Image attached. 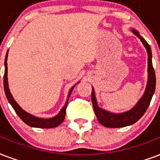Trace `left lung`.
Wrapping results in <instances>:
<instances>
[{
    "label": "left lung",
    "mask_w": 160,
    "mask_h": 160,
    "mask_svg": "<svg viewBox=\"0 0 160 160\" xmlns=\"http://www.w3.org/2000/svg\"><path fill=\"white\" fill-rule=\"evenodd\" d=\"M132 32L134 35L137 36L140 39L147 50V53H148V82H147L145 92L142 98L139 99V101L137 102V104L132 109L121 112V113L110 112L98 107L96 97H95L94 89L92 88L91 98L94 112L97 116L98 122L107 128L126 127V126L133 124L134 122H137L146 112V110L149 106L154 91H155L156 78L154 69L153 68V63H152V52H151L150 46L148 45V42L139 35L138 32L134 29L132 30Z\"/></svg>",
    "instance_id": "1"
}]
</instances>
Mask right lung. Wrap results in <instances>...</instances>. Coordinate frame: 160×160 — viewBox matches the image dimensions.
I'll return each instance as SVG.
<instances>
[{
    "mask_svg": "<svg viewBox=\"0 0 160 160\" xmlns=\"http://www.w3.org/2000/svg\"><path fill=\"white\" fill-rule=\"evenodd\" d=\"M7 56H8V51H7L6 58H5V73H4V79H3V83H4V90L7 98L8 102L11 103L12 108H14L15 112H17V114L19 116L21 119L27 123L28 126L34 128H56L59 126V125L63 122V120L65 118V115H66V108L68 106V102L70 95L72 93V89L75 87L74 85L68 92V99H67L65 105L63 106L62 108L61 111L58 112L55 117L50 118H38L33 116L32 114H30L27 112L25 110H23L22 108L20 107L18 103H17L15 99L12 97V93L10 92L9 87H8V80H7Z\"/></svg>",
    "mask_w": 160,
    "mask_h": 160,
    "instance_id": "add662e5",
    "label": "right lung"
}]
</instances>
